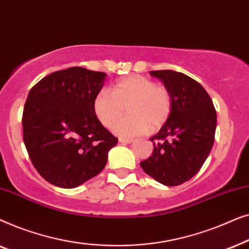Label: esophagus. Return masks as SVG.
<instances>
[{
  "mask_svg": "<svg viewBox=\"0 0 249 249\" xmlns=\"http://www.w3.org/2000/svg\"><path fill=\"white\" fill-rule=\"evenodd\" d=\"M119 142H124V144H130V142H134V139H131V138H120V139H119Z\"/></svg>",
  "mask_w": 249,
  "mask_h": 249,
  "instance_id": "1",
  "label": "esophagus"
}]
</instances>
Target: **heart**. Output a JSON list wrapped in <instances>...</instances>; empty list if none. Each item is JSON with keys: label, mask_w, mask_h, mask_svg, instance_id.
I'll use <instances>...</instances> for the list:
<instances>
[{"label": "heart", "mask_w": 249, "mask_h": 249, "mask_svg": "<svg viewBox=\"0 0 249 249\" xmlns=\"http://www.w3.org/2000/svg\"><path fill=\"white\" fill-rule=\"evenodd\" d=\"M128 116H121L123 108ZM172 108V98L165 87L156 85L147 77L134 74L118 80L111 93L102 89L93 101L94 113L104 127H113L120 137H134L151 129H158L168 120Z\"/></svg>", "instance_id": "obj_1"}]
</instances>
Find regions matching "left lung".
I'll list each match as a JSON object with an SVG mask.
<instances>
[{"label":"left lung","instance_id":"left-lung-1","mask_svg":"<svg viewBox=\"0 0 249 249\" xmlns=\"http://www.w3.org/2000/svg\"><path fill=\"white\" fill-rule=\"evenodd\" d=\"M149 74L170 91L172 108L151 138L154 149L141 166L162 185L178 186L192 179L206 161L214 142L216 112L202 85L185 73L158 70Z\"/></svg>","mask_w":249,"mask_h":249}]
</instances>
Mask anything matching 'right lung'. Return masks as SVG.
I'll return each mask as SVG.
<instances>
[{
  "mask_svg": "<svg viewBox=\"0 0 249 249\" xmlns=\"http://www.w3.org/2000/svg\"><path fill=\"white\" fill-rule=\"evenodd\" d=\"M107 73L72 67L44 77L27 97L23 142L33 165L46 181L76 188L97 176L118 139L93 110Z\"/></svg>",
  "mask_w": 249,
  "mask_h": 249,
  "instance_id": "right-lung-1",
  "label": "right lung"
}]
</instances>
